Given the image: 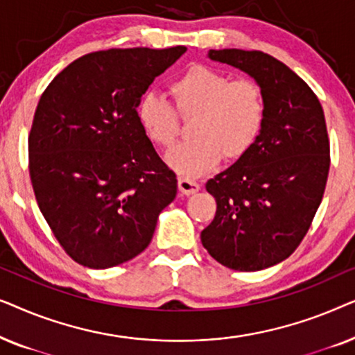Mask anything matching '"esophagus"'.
I'll return each instance as SVG.
<instances>
[{
  "label": "esophagus",
  "mask_w": 355,
  "mask_h": 355,
  "mask_svg": "<svg viewBox=\"0 0 355 355\" xmlns=\"http://www.w3.org/2000/svg\"><path fill=\"white\" fill-rule=\"evenodd\" d=\"M178 186H179V191H181L184 196H192V193L198 192V189H200V184L187 178H179Z\"/></svg>",
  "instance_id": "34e87169"
}]
</instances>
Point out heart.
<instances>
[{"instance_id": "heart-1", "label": "heart", "mask_w": 355, "mask_h": 355, "mask_svg": "<svg viewBox=\"0 0 355 355\" xmlns=\"http://www.w3.org/2000/svg\"><path fill=\"white\" fill-rule=\"evenodd\" d=\"M171 105L147 94L137 103V121L150 142L169 147L179 132V118L192 119L193 140L169 150L166 164L182 178L202 176L221 158L239 159L259 140L266 118L265 95L250 79L231 80L225 72L192 66L169 85Z\"/></svg>"}]
</instances>
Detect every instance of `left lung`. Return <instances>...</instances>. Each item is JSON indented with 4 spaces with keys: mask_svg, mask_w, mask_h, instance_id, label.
Listing matches in <instances>:
<instances>
[{
    "mask_svg": "<svg viewBox=\"0 0 355 355\" xmlns=\"http://www.w3.org/2000/svg\"><path fill=\"white\" fill-rule=\"evenodd\" d=\"M208 58L260 85L266 118L254 147L205 184L216 215L200 239L227 268L259 271L293 254L322 203L329 171L323 108L294 71L266 53L231 48Z\"/></svg>",
    "mask_w": 355,
    "mask_h": 355,
    "instance_id": "obj_1",
    "label": "left lung"
}]
</instances>
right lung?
Here are the masks:
<instances>
[{
    "instance_id": "obj_1",
    "label": "right lung",
    "mask_w": 355,
    "mask_h": 355,
    "mask_svg": "<svg viewBox=\"0 0 355 355\" xmlns=\"http://www.w3.org/2000/svg\"><path fill=\"white\" fill-rule=\"evenodd\" d=\"M186 46L85 55L38 101L28 164L42 215L72 260L95 270L147 249L178 179L137 121L150 84Z\"/></svg>"
}]
</instances>
